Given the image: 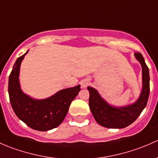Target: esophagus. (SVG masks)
Listing matches in <instances>:
<instances>
[{
    "label": "esophagus",
    "mask_w": 158,
    "mask_h": 158,
    "mask_svg": "<svg viewBox=\"0 0 158 158\" xmlns=\"http://www.w3.org/2000/svg\"><path fill=\"white\" fill-rule=\"evenodd\" d=\"M81 85L82 88H85L89 85V80L88 79H84L81 81Z\"/></svg>",
    "instance_id": "1"
}]
</instances>
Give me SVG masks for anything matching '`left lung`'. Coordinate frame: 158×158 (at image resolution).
<instances>
[{"instance_id": "8db88e82", "label": "left lung", "mask_w": 158, "mask_h": 158, "mask_svg": "<svg viewBox=\"0 0 158 158\" xmlns=\"http://www.w3.org/2000/svg\"><path fill=\"white\" fill-rule=\"evenodd\" d=\"M135 57L142 68V89L139 99L125 106H115L107 103L98 91L87 87L90 93L89 106L98 124L109 128H123L134 123L147 105L150 94L149 69L141 53H135Z\"/></svg>"}]
</instances>
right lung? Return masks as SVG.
<instances>
[{"label": "right lung", "mask_w": 158, "mask_h": 158, "mask_svg": "<svg viewBox=\"0 0 158 158\" xmlns=\"http://www.w3.org/2000/svg\"><path fill=\"white\" fill-rule=\"evenodd\" d=\"M28 52L17 58L9 76L10 101L17 116L29 127L37 131H48L62 123L71 102L81 90V85L63 89L43 100L34 99L24 94L19 84V69Z\"/></svg>", "instance_id": "obj_1"}]
</instances>
